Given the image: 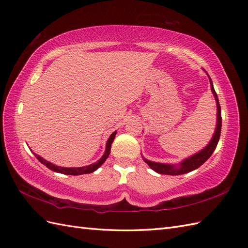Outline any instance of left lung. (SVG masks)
<instances>
[{"instance_id": "1", "label": "left lung", "mask_w": 248, "mask_h": 248, "mask_svg": "<svg viewBox=\"0 0 248 248\" xmlns=\"http://www.w3.org/2000/svg\"><path fill=\"white\" fill-rule=\"evenodd\" d=\"M208 77H209V75H208ZM209 80H210V85H211L212 93L215 98V101H217V128H215L214 134L212 136L211 140L209 141V144L205 146L202 150H200L197 152V154L186 157V159H184L182 162L178 163V164H165V163H156V162H152V161L147 160L143 156L144 161L149 165L151 170H154L157 173H163V175H170V176H178V175H183V173H187L189 171H193L195 170H197L198 167L202 166L203 163L207 161L210 156H211L215 148H217V143L219 140V136H220V130H222V115H220V105L218 102L217 94L214 91L213 83H212V80L210 77H209Z\"/></svg>"}]
</instances>
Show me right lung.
Segmentation results:
<instances>
[{"label": "right lung", "mask_w": 248, "mask_h": 248, "mask_svg": "<svg viewBox=\"0 0 248 248\" xmlns=\"http://www.w3.org/2000/svg\"><path fill=\"white\" fill-rule=\"evenodd\" d=\"M116 133H117V131L113 132L108 138V140L107 141V146H105L104 155L101 156V159L98 160L96 163H93V164L87 165V166H83V167H61V166H57V165L53 164V163L45 160L44 157H41L38 155L34 154V152H33V154L35 155V156L37 157V160H38L40 163H43V164L48 167L49 170H53L55 172L64 173V175H72V176L84 175V173H91V172H93L94 170H97L98 168L105 162V160H107L108 157V155L110 154V147H112V144H113L114 139L116 136Z\"/></svg>", "instance_id": "right-lung-1"}]
</instances>
